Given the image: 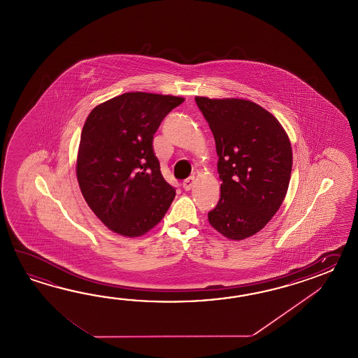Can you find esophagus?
<instances>
[{"label":"esophagus","instance_id":"obj_1","mask_svg":"<svg viewBox=\"0 0 358 358\" xmlns=\"http://www.w3.org/2000/svg\"><path fill=\"white\" fill-rule=\"evenodd\" d=\"M194 182H196V179H194V176H190L188 179H185L184 182H182V188L185 190H190L193 188V185H194Z\"/></svg>","mask_w":358,"mask_h":358}]
</instances>
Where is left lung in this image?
I'll return each instance as SVG.
<instances>
[{
    "instance_id": "left-lung-1",
    "label": "left lung",
    "mask_w": 358,
    "mask_h": 358,
    "mask_svg": "<svg viewBox=\"0 0 358 358\" xmlns=\"http://www.w3.org/2000/svg\"><path fill=\"white\" fill-rule=\"evenodd\" d=\"M219 156L220 199L208 221L222 236L242 241L274 216L289 185V138L274 115L248 99L196 97Z\"/></svg>"
}]
</instances>
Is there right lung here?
I'll use <instances>...</instances> for the list:
<instances>
[{"label": "right lung", "instance_id": "add662e5", "mask_svg": "<svg viewBox=\"0 0 358 358\" xmlns=\"http://www.w3.org/2000/svg\"><path fill=\"white\" fill-rule=\"evenodd\" d=\"M184 99L129 92L94 107L84 122L76 178L85 202L107 228L143 236L176 197L161 174L153 134Z\"/></svg>", "mask_w": 358, "mask_h": 358}]
</instances>
